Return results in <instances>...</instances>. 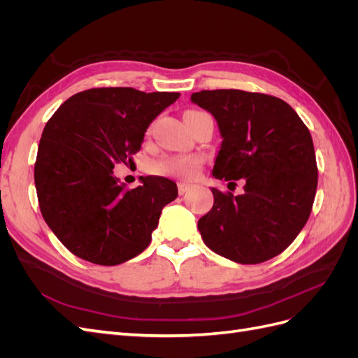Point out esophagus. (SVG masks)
<instances>
[{"label":"esophagus","mask_w":358,"mask_h":358,"mask_svg":"<svg viewBox=\"0 0 358 358\" xmlns=\"http://www.w3.org/2000/svg\"><path fill=\"white\" fill-rule=\"evenodd\" d=\"M191 187L188 185V183H183V182H179L178 183V191H179V196H183Z\"/></svg>","instance_id":"34e87169"}]
</instances>
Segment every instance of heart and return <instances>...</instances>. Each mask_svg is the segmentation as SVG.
<instances>
[{"label":"heart","mask_w":358,"mask_h":358,"mask_svg":"<svg viewBox=\"0 0 358 358\" xmlns=\"http://www.w3.org/2000/svg\"><path fill=\"white\" fill-rule=\"evenodd\" d=\"M201 166V159L194 155H179L162 158L154 162L152 171L159 176L178 178V179H194Z\"/></svg>","instance_id":"1"}]
</instances>
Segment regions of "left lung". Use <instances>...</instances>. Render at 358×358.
<instances>
[{"mask_svg":"<svg viewBox=\"0 0 358 358\" xmlns=\"http://www.w3.org/2000/svg\"><path fill=\"white\" fill-rule=\"evenodd\" d=\"M191 101L218 124L221 146L212 175L243 179L245 192H213L199 230L206 246L241 264L279 255L305 227L318 170L308 127L284 100L239 90L201 91Z\"/></svg>","mask_w":358,"mask_h":358,"instance_id":"1","label":"left lung"}]
</instances>
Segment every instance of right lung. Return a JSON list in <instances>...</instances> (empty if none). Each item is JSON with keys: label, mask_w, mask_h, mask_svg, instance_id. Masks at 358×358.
I'll return each instance as SVG.
<instances>
[{"label": "right lung", "mask_w": 358, "mask_h": 358, "mask_svg": "<svg viewBox=\"0 0 358 358\" xmlns=\"http://www.w3.org/2000/svg\"><path fill=\"white\" fill-rule=\"evenodd\" d=\"M180 96L133 88L74 94L43 129L34 180L43 218L70 252L116 266L148 248L162 208L178 197L176 183L140 176L125 189L117 162L137 154L150 122Z\"/></svg>", "instance_id": "right-lung-1"}]
</instances>
